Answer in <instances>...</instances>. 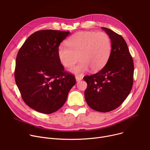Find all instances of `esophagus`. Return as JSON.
I'll return each instance as SVG.
<instances>
[{
	"mask_svg": "<svg viewBox=\"0 0 150 150\" xmlns=\"http://www.w3.org/2000/svg\"><path fill=\"white\" fill-rule=\"evenodd\" d=\"M75 78H76V81L78 82V81H81V79H83V78L81 76H75Z\"/></svg>",
	"mask_w": 150,
	"mask_h": 150,
	"instance_id": "34e87169",
	"label": "esophagus"
}]
</instances>
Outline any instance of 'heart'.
Returning <instances> with one entry per match:
<instances>
[{
    "label": "heart",
    "mask_w": 150,
    "mask_h": 150,
    "mask_svg": "<svg viewBox=\"0 0 150 150\" xmlns=\"http://www.w3.org/2000/svg\"><path fill=\"white\" fill-rule=\"evenodd\" d=\"M67 47L59 46L58 57L61 63L66 68L72 67L81 62L71 71L81 75L91 69L92 72L101 69L107 63L112 51V41L104 32L83 31L77 33L66 42Z\"/></svg>",
    "instance_id": "obj_1"
}]
</instances>
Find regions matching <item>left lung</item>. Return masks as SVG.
I'll list each match as a JSON object with an SVG mask.
<instances>
[{"instance_id":"obj_1","label":"left lung","mask_w":150,"mask_h":150,"mask_svg":"<svg viewBox=\"0 0 150 150\" xmlns=\"http://www.w3.org/2000/svg\"><path fill=\"white\" fill-rule=\"evenodd\" d=\"M112 41V51L105 66L98 73L85 76L87 104L99 112H108L125 101L133 87L134 64L124 38L107 28H101Z\"/></svg>"}]
</instances>
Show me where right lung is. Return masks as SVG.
I'll use <instances>...</instances> for the list:
<instances>
[{
	"instance_id": "obj_1",
	"label": "right lung",
	"mask_w": 150,
	"mask_h": 150,
	"mask_svg": "<svg viewBox=\"0 0 150 150\" xmlns=\"http://www.w3.org/2000/svg\"><path fill=\"white\" fill-rule=\"evenodd\" d=\"M70 32L45 29L31 34L18 52L15 80L24 102L45 114L57 111L75 84L74 75L64 71L57 51Z\"/></svg>"
}]
</instances>
